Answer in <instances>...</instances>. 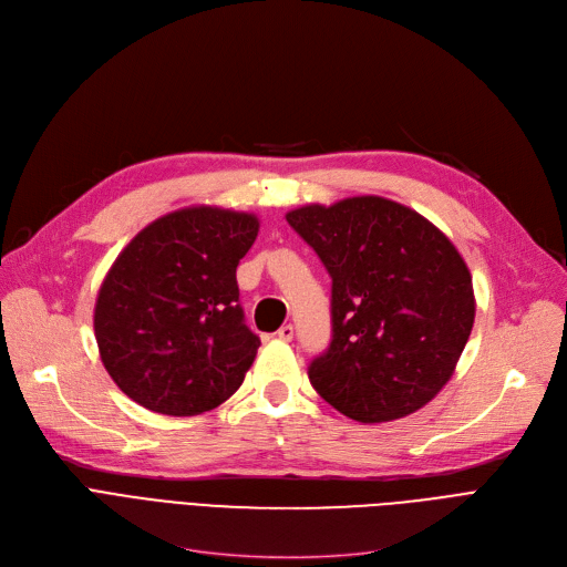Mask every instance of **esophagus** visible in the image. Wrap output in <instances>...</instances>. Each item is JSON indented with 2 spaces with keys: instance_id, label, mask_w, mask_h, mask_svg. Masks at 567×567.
I'll use <instances>...</instances> for the list:
<instances>
[{
  "instance_id": "obj_1",
  "label": "esophagus",
  "mask_w": 567,
  "mask_h": 567,
  "mask_svg": "<svg viewBox=\"0 0 567 567\" xmlns=\"http://www.w3.org/2000/svg\"><path fill=\"white\" fill-rule=\"evenodd\" d=\"M278 338L285 340V342H291V340H293V326H291V323L282 326V329L278 331Z\"/></svg>"
}]
</instances>
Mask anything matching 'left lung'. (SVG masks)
<instances>
[{
  "instance_id": "left-lung-1",
  "label": "left lung",
  "mask_w": 567,
  "mask_h": 567,
  "mask_svg": "<svg viewBox=\"0 0 567 567\" xmlns=\"http://www.w3.org/2000/svg\"><path fill=\"white\" fill-rule=\"evenodd\" d=\"M287 223L333 280V336L308 368L312 389L359 423L398 421L432 402L475 319L468 266L451 238L377 195L293 208Z\"/></svg>"
}]
</instances>
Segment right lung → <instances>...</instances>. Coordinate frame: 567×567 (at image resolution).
Segmentation results:
<instances>
[{"instance_id":"1","label":"right lung","mask_w":567,"mask_h":567,"mask_svg":"<svg viewBox=\"0 0 567 567\" xmlns=\"http://www.w3.org/2000/svg\"><path fill=\"white\" fill-rule=\"evenodd\" d=\"M255 214L188 206L146 225L107 271L94 308L101 361L131 400L199 415L231 398L259 338L238 306L236 266Z\"/></svg>"}]
</instances>
